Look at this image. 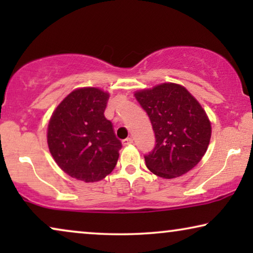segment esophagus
<instances>
[{"label": "esophagus", "mask_w": 253, "mask_h": 253, "mask_svg": "<svg viewBox=\"0 0 253 253\" xmlns=\"http://www.w3.org/2000/svg\"><path fill=\"white\" fill-rule=\"evenodd\" d=\"M122 144H123V146H127V145L132 144V138H126V139H123Z\"/></svg>", "instance_id": "obj_1"}]
</instances>
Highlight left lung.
<instances>
[{"instance_id":"8db88e82","label":"left lung","mask_w":253,"mask_h":253,"mask_svg":"<svg viewBox=\"0 0 253 253\" xmlns=\"http://www.w3.org/2000/svg\"><path fill=\"white\" fill-rule=\"evenodd\" d=\"M150 117L155 146L145 155L146 167L159 177L175 178L195 167L206 153L212 127L205 110L178 84L164 83L134 93Z\"/></svg>"}]
</instances>
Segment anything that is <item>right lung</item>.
Wrapping results in <instances>:
<instances>
[{
	"mask_svg": "<svg viewBox=\"0 0 253 253\" xmlns=\"http://www.w3.org/2000/svg\"><path fill=\"white\" fill-rule=\"evenodd\" d=\"M108 99V93L95 87L75 89L48 124L50 154L62 170L79 181H101L119 160L122 144L103 115Z\"/></svg>",
	"mask_w": 253,
	"mask_h": 253,
	"instance_id": "add662e5",
	"label": "right lung"
}]
</instances>
